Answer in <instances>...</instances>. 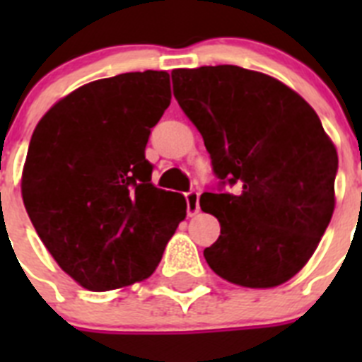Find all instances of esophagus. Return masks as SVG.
<instances>
[{"label":"esophagus","instance_id":"obj_1","mask_svg":"<svg viewBox=\"0 0 362 362\" xmlns=\"http://www.w3.org/2000/svg\"><path fill=\"white\" fill-rule=\"evenodd\" d=\"M187 197V214L188 216H196L199 212V192L197 190H190L185 194Z\"/></svg>","mask_w":362,"mask_h":362}]
</instances>
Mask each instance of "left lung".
I'll use <instances>...</instances> for the list:
<instances>
[{
    "label": "left lung",
    "mask_w": 362,
    "mask_h": 362,
    "mask_svg": "<svg viewBox=\"0 0 362 362\" xmlns=\"http://www.w3.org/2000/svg\"><path fill=\"white\" fill-rule=\"evenodd\" d=\"M172 83L219 179L217 192L199 199L221 223L206 263L248 288L286 283L334 214L339 159L321 119L292 88L235 65L175 69ZM226 184L233 194L222 192Z\"/></svg>",
    "instance_id": "left-lung-1"
}]
</instances>
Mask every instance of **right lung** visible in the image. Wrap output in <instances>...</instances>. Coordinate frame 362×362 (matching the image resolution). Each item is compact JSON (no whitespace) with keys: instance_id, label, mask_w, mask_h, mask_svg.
<instances>
[{"instance_id":"add662e5","label":"right lung","mask_w":362,"mask_h":362,"mask_svg":"<svg viewBox=\"0 0 362 362\" xmlns=\"http://www.w3.org/2000/svg\"><path fill=\"white\" fill-rule=\"evenodd\" d=\"M168 72L98 79L50 108L28 145L25 209L56 263L92 292L153 274L187 216L177 192L156 188L150 129L170 105Z\"/></svg>"}]
</instances>
